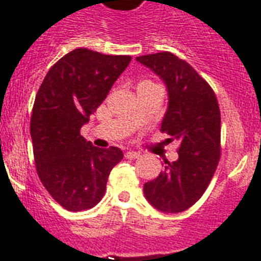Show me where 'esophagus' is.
I'll return each mask as SVG.
<instances>
[{"label":"esophagus","instance_id":"esophagus-1","mask_svg":"<svg viewBox=\"0 0 261 261\" xmlns=\"http://www.w3.org/2000/svg\"><path fill=\"white\" fill-rule=\"evenodd\" d=\"M126 159H138L139 155V153H137V151H133V150H130V151H126Z\"/></svg>","mask_w":261,"mask_h":261}]
</instances>
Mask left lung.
I'll list each match as a JSON object with an SVG mask.
<instances>
[{
    "mask_svg": "<svg viewBox=\"0 0 261 261\" xmlns=\"http://www.w3.org/2000/svg\"><path fill=\"white\" fill-rule=\"evenodd\" d=\"M167 85L168 110L161 131L178 142V160L154 180L145 182L143 194L163 213H181L198 202L214 176L221 155V112L214 90L186 61L172 53L137 57Z\"/></svg>",
    "mask_w": 261,
    "mask_h": 261,
    "instance_id": "8db88e82",
    "label": "left lung"
}]
</instances>
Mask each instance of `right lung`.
Segmentation results:
<instances>
[{
	"label": "right lung",
	"instance_id": "obj_1",
	"mask_svg": "<svg viewBox=\"0 0 261 261\" xmlns=\"http://www.w3.org/2000/svg\"><path fill=\"white\" fill-rule=\"evenodd\" d=\"M131 57L75 48L43 80L31 116V138L39 178L69 211L101 200L112 168L123 160L119 147L100 149L80 134L81 127L126 70Z\"/></svg>",
	"mask_w": 261,
	"mask_h": 261
}]
</instances>
